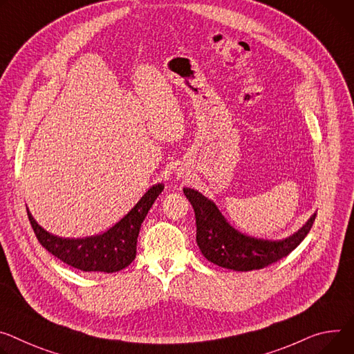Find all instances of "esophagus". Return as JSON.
I'll list each match as a JSON object with an SVG mask.
<instances>
[{
  "label": "esophagus",
  "instance_id": "34e87169",
  "mask_svg": "<svg viewBox=\"0 0 354 354\" xmlns=\"http://www.w3.org/2000/svg\"><path fill=\"white\" fill-rule=\"evenodd\" d=\"M183 176V174H178V178H182Z\"/></svg>",
  "mask_w": 354,
  "mask_h": 354
}]
</instances>
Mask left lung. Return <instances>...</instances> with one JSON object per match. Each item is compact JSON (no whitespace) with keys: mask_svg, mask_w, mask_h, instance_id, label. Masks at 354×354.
Instances as JSON below:
<instances>
[{"mask_svg":"<svg viewBox=\"0 0 354 354\" xmlns=\"http://www.w3.org/2000/svg\"><path fill=\"white\" fill-rule=\"evenodd\" d=\"M183 194L195 210L196 243L205 259L233 271L260 270L286 257L306 237L316 217L313 213L292 236L282 240H264L234 229L216 203L201 192L183 187Z\"/></svg>","mask_w":354,"mask_h":354,"instance_id":"obj_1","label":"left lung"}]
</instances>
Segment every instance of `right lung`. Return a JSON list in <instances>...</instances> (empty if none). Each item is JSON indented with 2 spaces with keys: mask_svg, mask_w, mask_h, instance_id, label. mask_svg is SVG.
Segmentation results:
<instances>
[{
  "mask_svg": "<svg viewBox=\"0 0 354 354\" xmlns=\"http://www.w3.org/2000/svg\"><path fill=\"white\" fill-rule=\"evenodd\" d=\"M164 183L152 185L137 205L107 232L84 239H63L41 227L26 207L30 226L38 241L60 261L84 272H117L130 266L137 255L141 223Z\"/></svg>",
  "mask_w": 354,
  "mask_h": 354,
  "instance_id": "add662e5",
  "label": "right lung"
}]
</instances>
